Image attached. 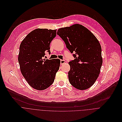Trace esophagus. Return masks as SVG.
<instances>
[{
  "label": "esophagus",
  "instance_id": "34e87169",
  "mask_svg": "<svg viewBox=\"0 0 122 122\" xmlns=\"http://www.w3.org/2000/svg\"><path fill=\"white\" fill-rule=\"evenodd\" d=\"M65 61H64V60H61V65H62V64H63L64 63H65Z\"/></svg>",
  "mask_w": 122,
  "mask_h": 122
}]
</instances>
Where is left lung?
<instances>
[{
	"instance_id": "obj_1",
	"label": "left lung",
	"mask_w": 122,
	"mask_h": 122,
	"mask_svg": "<svg viewBox=\"0 0 122 122\" xmlns=\"http://www.w3.org/2000/svg\"><path fill=\"white\" fill-rule=\"evenodd\" d=\"M57 34L64 41L75 58L69 62L68 72L70 84L76 89L86 90L91 87L98 77L102 58V47L95 37L88 29L79 24L61 28Z\"/></svg>"
}]
</instances>
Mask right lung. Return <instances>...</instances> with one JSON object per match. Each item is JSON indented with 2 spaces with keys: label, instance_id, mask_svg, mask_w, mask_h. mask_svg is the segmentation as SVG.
Listing matches in <instances>:
<instances>
[{
  "label": "right lung",
  "instance_id": "obj_1",
  "mask_svg": "<svg viewBox=\"0 0 122 122\" xmlns=\"http://www.w3.org/2000/svg\"><path fill=\"white\" fill-rule=\"evenodd\" d=\"M56 30L35 29L20 46L18 61L21 73L29 85L37 90H45L52 85L59 69L60 59H43L46 51L51 53L50 45L56 36Z\"/></svg>",
  "mask_w": 122,
  "mask_h": 122
}]
</instances>
